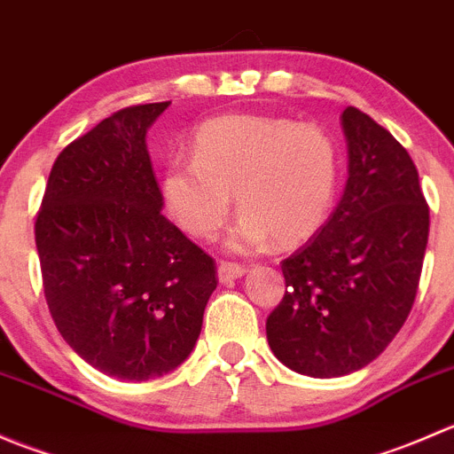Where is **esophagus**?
Returning <instances> with one entry per match:
<instances>
[{
    "mask_svg": "<svg viewBox=\"0 0 454 454\" xmlns=\"http://www.w3.org/2000/svg\"><path fill=\"white\" fill-rule=\"evenodd\" d=\"M244 274H246L244 265L226 263V261H222V263H219V268H217V277H219V281H222V283H231V281H235V278L244 277Z\"/></svg>",
    "mask_w": 454,
    "mask_h": 454,
    "instance_id": "obj_1",
    "label": "esophagus"
}]
</instances>
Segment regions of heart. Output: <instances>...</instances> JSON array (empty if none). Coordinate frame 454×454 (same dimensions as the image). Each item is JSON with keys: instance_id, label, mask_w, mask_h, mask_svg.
<instances>
[{"instance_id": "b5f03b06", "label": "heart", "mask_w": 454, "mask_h": 454, "mask_svg": "<svg viewBox=\"0 0 454 454\" xmlns=\"http://www.w3.org/2000/svg\"><path fill=\"white\" fill-rule=\"evenodd\" d=\"M340 182V149L327 129L287 118L222 116L204 122L193 158L164 167L162 198L195 239L222 228L237 195L235 250L303 244L327 222Z\"/></svg>"}]
</instances>
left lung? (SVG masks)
Returning a JSON list of instances; mask_svg holds the SVG:
<instances>
[{"label":"left lung","instance_id":"1","mask_svg":"<svg viewBox=\"0 0 454 454\" xmlns=\"http://www.w3.org/2000/svg\"><path fill=\"white\" fill-rule=\"evenodd\" d=\"M345 193L325 226L281 263L286 294L265 320L272 354L309 378L373 363L413 308L428 204L409 151L356 107L340 116Z\"/></svg>","mask_w":454,"mask_h":454}]
</instances>
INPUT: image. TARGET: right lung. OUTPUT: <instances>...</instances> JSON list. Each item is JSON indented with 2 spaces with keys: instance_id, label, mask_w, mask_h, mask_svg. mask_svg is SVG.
<instances>
[{
  "instance_id": "add662e5",
  "label": "right lung",
  "mask_w": 454,
  "mask_h": 454,
  "mask_svg": "<svg viewBox=\"0 0 454 454\" xmlns=\"http://www.w3.org/2000/svg\"><path fill=\"white\" fill-rule=\"evenodd\" d=\"M168 105L125 107L70 142L35 222L61 336L94 369L136 382L189 358L217 287L215 261L160 213L146 129Z\"/></svg>"
}]
</instances>
